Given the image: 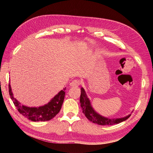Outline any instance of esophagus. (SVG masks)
Listing matches in <instances>:
<instances>
[{"instance_id":"esophagus-1","label":"esophagus","mask_w":153,"mask_h":153,"mask_svg":"<svg viewBox=\"0 0 153 153\" xmlns=\"http://www.w3.org/2000/svg\"><path fill=\"white\" fill-rule=\"evenodd\" d=\"M80 84V82L78 80H73L70 84H69V85L71 87H78L79 86Z\"/></svg>"}]
</instances>
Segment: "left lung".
Segmentation results:
<instances>
[{
    "instance_id": "1",
    "label": "left lung",
    "mask_w": 153,
    "mask_h": 153,
    "mask_svg": "<svg viewBox=\"0 0 153 153\" xmlns=\"http://www.w3.org/2000/svg\"><path fill=\"white\" fill-rule=\"evenodd\" d=\"M80 102L81 104L82 112L85 115V117L90 121L99 125H113L115 124H119L123 121H126L131 115V114H129L126 117L115 119H110L102 116L101 115L97 113L94 108H92L90 100L87 97L86 92L83 87L81 88Z\"/></svg>"
}]
</instances>
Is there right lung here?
<instances>
[{"label":"right lung","mask_w":153,"mask_h":153,"mask_svg":"<svg viewBox=\"0 0 153 153\" xmlns=\"http://www.w3.org/2000/svg\"><path fill=\"white\" fill-rule=\"evenodd\" d=\"M66 90V87H64L47 104L30 107L22 105L14 97L10 83L9 84V93L18 112L32 121H47L53 118L61 109Z\"/></svg>","instance_id":"1"}]
</instances>
